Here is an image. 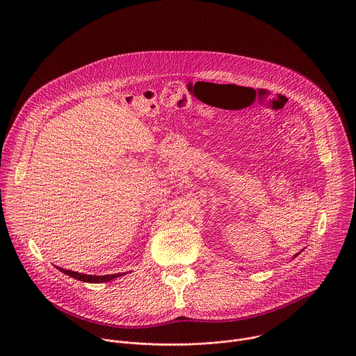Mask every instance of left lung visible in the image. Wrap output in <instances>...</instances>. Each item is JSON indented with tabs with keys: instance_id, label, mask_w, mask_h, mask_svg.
I'll list each match as a JSON object with an SVG mask.
<instances>
[{
	"instance_id": "1",
	"label": "left lung",
	"mask_w": 356,
	"mask_h": 356,
	"mask_svg": "<svg viewBox=\"0 0 356 356\" xmlns=\"http://www.w3.org/2000/svg\"><path fill=\"white\" fill-rule=\"evenodd\" d=\"M297 255H300V252H298V253H296V255H294V258H297Z\"/></svg>"
}]
</instances>
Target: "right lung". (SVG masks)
I'll use <instances>...</instances> for the list:
<instances>
[{"label":"right lung","mask_w":356,"mask_h":356,"mask_svg":"<svg viewBox=\"0 0 356 356\" xmlns=\"http://www.w3.org/2000/svg\"><path fill=\"white\" fill-rule=\"evenodd\" d=\"M60 272H63L65 275H69L70 277H74L80 282H86V283H104V282H110L115 277H120L125 273H115V275H103V276H91V275H83V273H79V272H72V270H66V269H62L59 268Z\"/></svg>","instance_id":"1"}]
</instances>
